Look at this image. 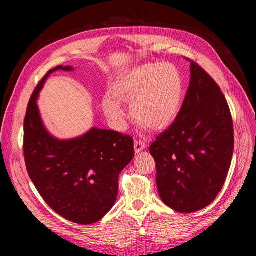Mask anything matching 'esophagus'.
Returning a JSON list of instances; mask_svg holds the SVG:
<instances>
[{"label": "esophagus", "mask_w": 256, "mask_h": 256, "mask_svg": "<svg viewBox=\"0 0 256 256\" xmlns=\"http://www.w3.org/2000/svg\"><path fill=\"white\" fill-rule=\"evenodd\" d=\"M145 143L141 142V141H136L134 142V150L136 152H140L141 150H145Z\"/></svg>", "instance_id": "34e87169"}]
</instances>
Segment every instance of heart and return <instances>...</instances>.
Returning <instances> with one entry per match:
<instances>
[{
	"label": "heart",
	"mask_w": 256,
	"mask_h": 256,
	"mask_svg": "<svg viewBox=\"0 0 256 256\" xmlns=\"http://www.w3.org/2000/svg\"><path fill=\"white\" fill-rule=\"evenodd\" d=\"M113 92L116 98L108 95L102 108L115 127H122L126 116L120 98L131 102V114L140 125L161 129L176 118L180 109L182 80L180 70L171 63H147L122 74Z\"/></svg>",
	"instance_id": "obj_1"
}]
</instances>
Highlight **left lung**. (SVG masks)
<instances>
[{"label":"left lung","instance_id":"obj_1","mask_svg":"<svg viewBox=\"0 0 256 256\" xmlns=\"http://www.w3.org/2000/svg\"><path fill=\"white\" fill-rule=\"evenodd\" d=\"M190 62V84L182 109L150 147L162 202L184 214L214 202L226 182L234 152L233 120L226 99L212 76Z\"/></svg>","mask_w":256,"mask_h":256}]
</instances>
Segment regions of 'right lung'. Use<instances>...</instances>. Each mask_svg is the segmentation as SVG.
Instances as JSON below:
<instances>
[{"instance_id":"1","label":"right lung","mask_w":256,"mask_h":256,"mask_svg":"<svg viewBox=\"0 0 256 256\" xmlns=\"http://www.w3.org/2000/svg\"><path fill=\"white\" fill-rule=\"evenodd\" d=\"M37 85L24 120L26 164L30 180L54 212L74 223L92 224L111 210L118 198V176L134 157V138L113 130L90 128L72 138H58L46 128L37 100L49 76Z\"/></svg>"}]
</instances>
